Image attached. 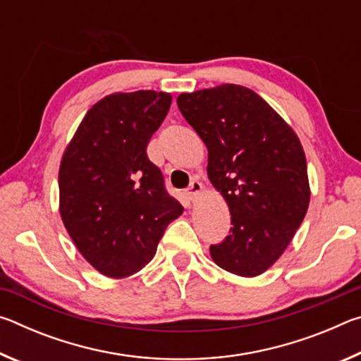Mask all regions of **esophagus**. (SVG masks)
I'll use <instances>...</instances> for the list:
<instances>
[{"label":"esophagus","mask_w":361,"mask_h":361,"mask_svg":"<svg viewBox=\"0 0 361 361\" xmlns=\"http://www.w3.org/2000/svg\"><path fill=\"white\" fill-rule=\"evenodd\" d=\"M200 191H202V183L194 180L191 185H189V188L186 189V197L189 199V202H194V200L199 197Z\"/></svg>","instance_id":"obj_1"}]
</instances>
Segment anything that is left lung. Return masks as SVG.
<instances>
[{
  "label": "left lung",
  "instance_id": "left-lung-1",
  "mask_svg": "<svg viewBox=\"0 0 361 361\" xmlns=\"http://www.w3.org/2000/svg\"><path fill=\"white\" fill-rule=\"evenodd\" d=\"M176 103L209 149L207 173L231 212L229 235L210 245L212 258L235 276H259L282 256L307 212L301 142L266 100L243 85L185 92Z\"/></svg>",
  "mask_w": 361,
  "mask_h": 361
}]
</instances>
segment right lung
Returning <instances> with one entry per match:
<instances>
[{"instance_id":"right-lung-1","label":"right lung","mask_w":361,"mask_h":361,"mask_svg":"<svg viewBox=\"0 0 361 361\" xmlns=\"http://www.w3.org/2000/svg\"><path fill=\"white\" fill-rule=\"evenodd\" d=\"M172 95L111 94L85 113L59 170L60 216L87 262L122 279L152 259L167 226L183 213L146 146Z\"/></svg>"}]
</instances>
